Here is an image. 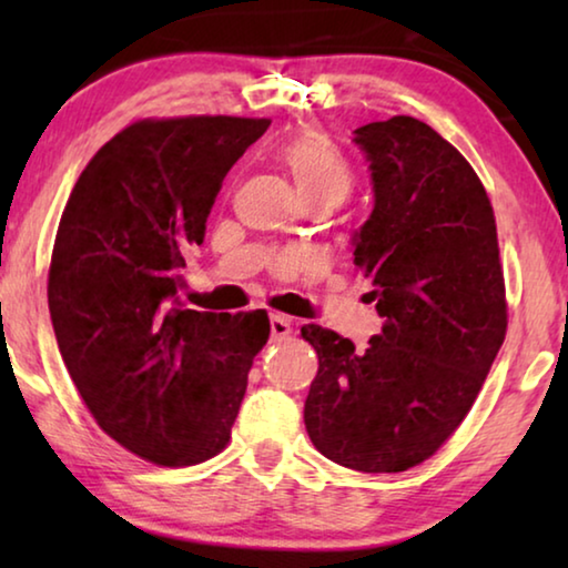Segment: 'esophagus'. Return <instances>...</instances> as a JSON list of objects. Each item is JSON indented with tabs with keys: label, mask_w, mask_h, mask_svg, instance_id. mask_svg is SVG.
<instances>
[{
	"label": "esophagus",
	"mask_w": 568,
	"mask_h": 568,
	"mask_svg": "<svg viewBox=\"0 0 568 568\" xmlns=\"http://www.w3.org/2000/svg\"><path fill=\"white\" fill-rule=\"evenodd\" d=\"M291 333H293L291 318H287V315L273 313V315H271V335H273V341H283V338H287V335H291Z\"/></svg>",
	"instance_id": "obj_1"
}]
</instances>
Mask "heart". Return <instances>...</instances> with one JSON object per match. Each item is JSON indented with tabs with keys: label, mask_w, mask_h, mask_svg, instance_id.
<instances>
[{
	"label": "heart",
	"mask_w": 568,
	"mask_h": 568,
	"mask_svg": "<svg viewBox=\"0 0 568 568\" xmlns=\"http://www.w3.org/2000/svg\"><path fill=\"white\" fill-rule=\"evenodd\" d=\"M275 155L291 172L297 195L305 205L318 203V200L338 205L348 197L353 187L351 162L328 134L315 130L297 132L275 150Z\"/></svg>",
	"instance_id": "heart-1"
}]
</instances>
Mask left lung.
Returning a JSON list of instances; mask_svg holds the SVG:
<instances>
[{
    "mask_svg": "<svg viewBox=\"0 0 568 568\" xmlns=\"http://www.w3.org/2000/svg\"><path fill=\"white\" fill-rule=\"evenodd\" d=\"M373 210L353 235L383 328L355 345L303 325L318 353L305 428L325 458L398 474L446 444L474 406L506 335L494 207L466 158L416 118L355 130Z\"/></svg>",
    "mask_w": 568,
    "mask_h": 568,
    "instance_id": "1",
    "label": "left lung"
}]
</instances>
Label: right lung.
<instances>
[{"instance_id":"obj_1","label":"right lung","mask_w":568,"mask_h":568,"mask_svg":"<svg viewBox=\"0 0 568 568\" xmlns=\"http://www.w3.org/2000/svg\"><path fill=\"white\" fill-rule=\"evenodd\" d=\"M271 120H142L74 182L50 265L52 328L94 420L140 458L192 466L230 440L271 323L180 303L227 170Z\"/></svg>"}]
</instances>
